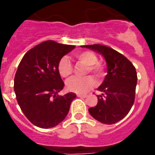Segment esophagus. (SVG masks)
I'll return each instance as SVG.
<instances>
[{
	"label": "esophagus",
	"mask_w": 155,
	"mask_h": 155,
	"mask_svg": "<svg viewBox=\"0 0 155 155\" xmlns=\"http://www.w3.org/2000/svg\"><path fill=\"white\" fill-rule=\"evenodd\" d=\"M77 97H86V95H84V94H77Z\"/></svg>",
	"instance_id": "obj_1"
}]
</instances>
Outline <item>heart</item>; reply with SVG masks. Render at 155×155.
<instances>
[{"instance_id":"b5f03b06","label":"heart","mask_w":155,"mask_h":155,"mask_svg":"<svg viewBox=\"0 0 155 155\" xmlns=\"http://www.w3.org/2000/svg\"><path fill=\"white\" fill-rule=\"evenodd\" d=\"M78 61L88 67L87 73L90 71L97 79H101L104 76V67L102 64L97 62V57L92 51L79 52L74 55ZM58 72L61 76L69 77L72 74V66L67 58H62L58 63ZM97 83L94 78L88 75L84 78L72 77L66 83L68 90L77 93H85L94 86Z\"/></svg>"}]
</instances>
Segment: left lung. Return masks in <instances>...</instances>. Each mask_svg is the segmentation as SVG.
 Segmentation results:
<instances>
[{
  "mask_svg": "<svg viewBox=\"0 0 155 155\" xmlns=\"http://www.w3.org/2000/svg\"><path fill=\"white\" fill-rule=\"evenodd\" d=\"M104 57L107 75L97 90V106L88 109L92 116L99 122L113 124L124 119L130 111L135 100L137 75L136 68L123 54L101 45H82Z\"/></svg>",
  "mask_w": 155,
  "mask_h": 155,
  "instance_id": "1",
  "label": "left lung"
}]
</instances>
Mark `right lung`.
I'll return each mask as SVG.
<instances>
[{
    "mask_svg": "<svg viewBox=\"0 0 155 155\" xmlns=\"http://www.w3.org/2000/svg\"><path fill=\"white\" fill-rule=\"evenodd\" d=\"M75 46L46 41L30 49L21 60L15 76L16 99L31 124L41 128L59 124L68 114L75 93H58L64 87L58 72L62 58Z\"/></svg>",
    "mask_w": 155,
    "mask_h": 155,
    "instance_id": "obj_1",
    "label": "right lung"
}]
</instances>
